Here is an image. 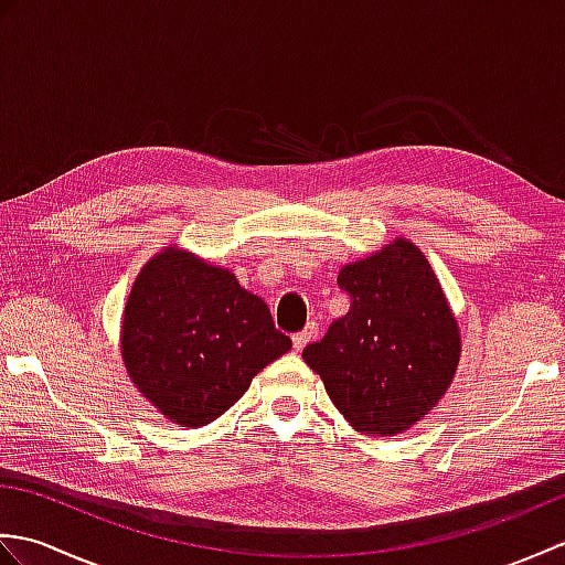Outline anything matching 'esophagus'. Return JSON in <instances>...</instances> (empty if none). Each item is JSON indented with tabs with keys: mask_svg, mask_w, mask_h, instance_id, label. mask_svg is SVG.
Instances as JSON below:
<instances>
[{
	"mask_svg": "<svg viewBox=\"0 0 565 565\" xmlns=\"http://www.w3.org/2000/svg\"><path fill=\"white\" fill-rule=\"evenodd\" d=\"M316 332H318V326H316V322H310V326H308L306 330L296 332V334H294V350H296V352H301L303 347H306L310 340L316 338Z\"/></svg>",
	"mask_w": 565,
	"mask_h": 565,
	"instance_id": "34e87169",
	"label": "esophagus"
}]
</instances>
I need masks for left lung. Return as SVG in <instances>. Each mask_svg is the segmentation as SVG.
Wrapping results in <instances>:
<instances>
[{
	"instance_id": "left-lung-1",
	"label": "left lung",
	"mask_w": 565,
	"mask_h": 565,
	"mask_svg": "<svg viewBox=\"0 0 565 565\" xmlns=\"http://www.w3.org/2000/svg\"><path fill=\"white\" fill-rule=\"evenodd\" d=\"M350 313L303 350L334 407L356 431L393 437L417 425L459 366L461 334L429 262L398 237L376 255L344 264Z\"/></svg>"
}]
</instances>
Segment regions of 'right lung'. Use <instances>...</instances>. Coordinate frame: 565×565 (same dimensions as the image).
I'll list each match as a JSON object with an SVG mask.
<instances>
[{"instance_id":"right-lung-1","label":"right lung","mask_w":565,"mask_h":565,"mask_svg":"<svg viewBox=\"0 0 565 565\" xmlns=\"http://www.w3.org/2000/svg\"><path fill=\"white\" fill-rule=\"evenodd\" d=\"M291 350L267 303L235 274L167 247L140 269L121 326L130 381L182 427L221 417L259 371Z\"/></svg>"}]
</instances>
